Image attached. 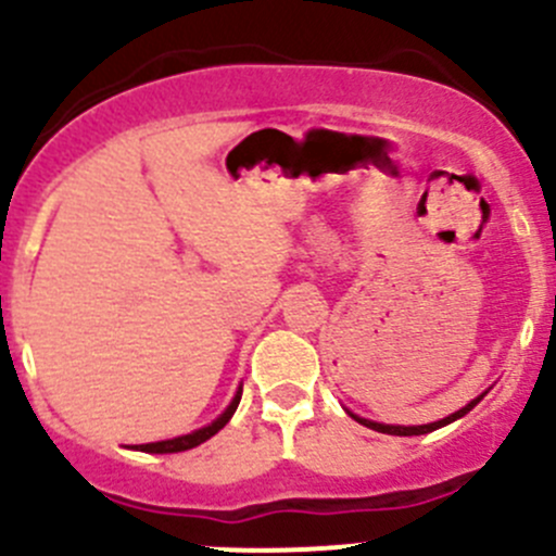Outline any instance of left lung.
Here are the masks:
<instances>
[{
	"instance_id": "8db88e82",
	"label": "left lung",
	"mask_w": 556,
	"mask_h": 556,
	"mask_svg": "<svg viewBox=\"0 0 556 556\" xmlns=\"http://www.w3.org/2000/svg\"><path fill=\"white\" fill-rule=\"evenodd\" d=\"M483 395H485V393H483ZM483 395H478V399H472L467 406H462V409H458V412H453V415L442 417V420H437V422H426V426H388V422L366 420V417L354 415V412H349V409H346V412L354 417V420L363 422V426H366V428H374V431H379V433H393V437H420V433L437 431V428H442V426H447V422H453V420H458V417H464L469 409H475V406H478L480 401H483Z\"/></svg>"
}]
</instances>
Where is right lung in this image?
I'll list each match as a JSON object with an SVG mask.
<instances>
[{"instance_id":"add662e5","label":"right lung","mask_w":556,"mask_h":556,"mask_svg":"<svg viewBox=\"0 0 556 556\" xmlns=\"http://www.w3.org/2000/svg\"><path fill=\"white\" fill-rule=\"evenodd\" d=\"M242 399V388L237 390L235 399H231V404L226 406L224 415L215 417L210 426L204 428H195V431L190 433H182V437H174V440H163V442H147V445H136L134 451H141V453H182V451H190V447L202 445V442H207L210 437H215V433L220 431V428L226 426V422L231 420V415L237 412V404H240Z\"/></svg>"}]
</instances>
